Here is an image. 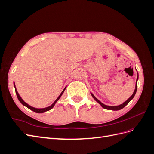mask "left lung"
I'll return each instance as SVG.
<instances>
[{"label":"left lung","instance_id":"obj_1","mask_svg":"<svg viewBox=\"0 0 154 154\" xmlns=\"http://www.w3.org/2000/svg\"><path fill=\"white\" fill-rule=\"evenodd\" d=\"M138 77H139V76H138V73H137V80H136V88H135V90H134V91L133 92V94H132V95L131 96L129 97V98L127 101H125L123 104H121V105H118V106H108V105H106L103 104V103H101V102L100 100H97L96 97L94 96V94H92V93L91 92V94L93 98H94L97 102V103H98L102 107H103V108H104L105 109H107V110H121V109H122L123 108H124V107L126 105H127L129 103V102L134 98L135 94H136V91H137V88Z\"/></svg>","mask_w":154,"mask_h":154}]
</instances>
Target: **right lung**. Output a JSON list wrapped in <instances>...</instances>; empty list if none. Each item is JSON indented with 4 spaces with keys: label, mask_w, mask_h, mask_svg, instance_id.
<instances>
[{
    "label": "right lung",
    "mask_w": 154,
    "mask_h": 154,
    "mask_svg": "<svg viewBox=\"0 0 154 154\" xmlns=\"http://www.w3.org/2000/svg\"><path fill=\"white\" fill-rule=\"evenodd\" d=\"M14 87H15V92H16V94H17V97H18V100L20 101V103L24 105V106H26L27 108H28L29 109H30V110H32L33 112H36V113H44V112H46V111H48V110H51V109H53V107H54V105L56 104V103H57V102L58 101V100L60 98V97L62 96V95L63 94V92L65 91V90H66V87H65V88L63 90V91L61 92V94H60V96L58 97V98L55 101H54V103L51 105V106H48V107H46V108H43V109H36V108H35V107H32V106H30L29 105H28L27 103H26V102L23 100L22 99V97H20V96L19 95V94H18V92H17V88H16V87H15V82H14Z\"/></svg>",
    "instance_id": "1"
}]
</instances>
